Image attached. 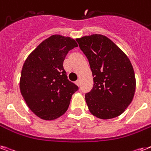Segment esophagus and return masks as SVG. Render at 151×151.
Segmentation results:
<instances>
[{
  "label": "esophagus",
  "instance_id": "1",
  "mask_svg": "<svg viewBox=\"0 0 151 151\" xmlns=\"http://www.w3.org/2000/svg\"><path fill=\"white\" fill-rule=\"evenodd\" d=\"M75 84L78 85V86H80V84H81V81L80 80H78V81H76Z\"/></svg>",
  "mask_w": 151,
  "mask_h": 151
}]
</instances>
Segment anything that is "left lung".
I'll return each instance as SVG.
<instances>
[{
    "mask_svg": "<svg viewBox=\"0 0 151 151\" xmlns=\"http://www.w3.org/2000/svg\"><path fill=\"white\" fill-rule=\"evenodd\" d=\"M76 41L88 58L94 77L92 89L85 94L89 111L102 119L120 116L135 93V73L130 60L105 35L95 34Z\"/></svg>",
    "mask_w": 151,
    "mask_h": 151,
    "instance_id": "8db88e82",
    "label": "left lung"
}]
</instances>
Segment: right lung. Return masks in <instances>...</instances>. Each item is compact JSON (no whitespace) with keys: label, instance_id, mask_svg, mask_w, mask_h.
Here are the masks:
<instances>
[{"label":"right lung","instance_id":"1","mask_svg":"<svg viewBox=\"0 0 151 151\" xmlns=\"http://www.w3.org/2000/svg\"><path fill=\"white\" fill-rule=\"evenodd\" d=\"M74 40L59 35L40 43L24 61L20 79L21 93L29 108L45 120L66 112L73 94L79 88L67 79L63 63Z\"/></svg>","mask_w":151,"mask_h":151}]
</instances>
